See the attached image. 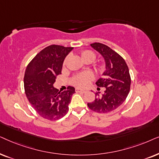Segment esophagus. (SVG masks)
I'll list each match as a JSON object with an SVG mask.
<instances>
[{
	"label": "esophagus",
	"mask_w": 159,
	"mask_h": 159,
	"mask_svg": "<svg viewBox=\"0 0 159 159\" xmlns=\"http://www.w3.org/2000/svg\"><path fill=\"white\" fill-rule=\"evenodd\" d=\"M76 92H80V93H86L87 92V90L85 89H75Z\"/></svg>",
	"instance_id": "1"
}]
</instances>
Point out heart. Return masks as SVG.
Listing matches in <instances>:
<instances>
[{
	"label": "heart",
	"mask_w": 159,
	"mask_h": 159,
	"mask_svg": "<svg viewBox=\"0 0 159 159\" xmlns=\"http://www.w3.org/2000/svg\"><path fill=\"white\" fill-rule=\"evenodd\" d=\"M81 56L84 60L87 59H92L94 61L95 59V54L91 51L86 50L81 53ZM93 79V75L90 72L79 73L76 75L73 78V83L77 87H84L89 84V82Z\"/></svg>",
	"instance_id": "heart-1"
}]
</instances>
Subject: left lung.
<instances>
[{"label": "left lung", "instance_id": "left-lung-1", "mask_svg": "<svg viewBox=\"0 0 159 159\" xmlns=\"http://www.w3.org/2000/svg\"><path fill=\"white\" fill-rule=\"evenodd\" d=\"M91 46L99 52L105 60V70L102 73L103 78L97 80L96 84L106 89L102 94L95 93L94 101L87 105L93 111L108 113L119 107L127 97L131 85L129 70L125 60L107 46L94 43L91 44Z\"/></svg>", "mask_w": 159, "mask_h": 159}]
</instances>
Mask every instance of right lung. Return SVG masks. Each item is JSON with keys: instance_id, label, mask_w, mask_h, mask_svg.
<instances>
[{"instance_id": "obj_1", "label": "right lung", "mask_w": 159, "mask_h": 159, "mask_svg": "<svg viewBox=\"0 0 159 159\" xmlns=\"http://www.w3.org/2000/svg\"><path fill=\"white\" fill-rule=\"evenodd\" d=\"M73 47L48 46L41 51L27 65L24 86L30 103L41 117L57 120L68 112L75 88L68 86L61 92L54 87L57 75L61 74L63 62Z\"/></svg>"}]
</instances>
